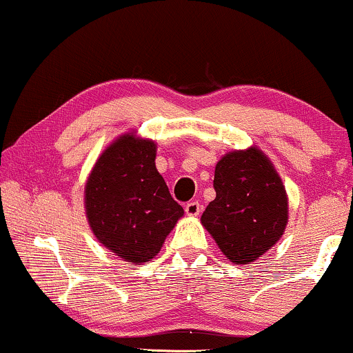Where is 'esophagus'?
<instances>
[{"instance_id":"34e87169","label":"esophagus","mask_w":353,"mask_h":353,"mask_svg":"<svg viewBox=\"0 0 353 353\" xmlns=\"http://www.w3.org/2000/svg\"><path fill=\"white\" fill-rule=\"evenodd\" d=\"M184 210L188 216H199L201 210H202V205L197 201H192V202H188V204H185Z\"/></svg>"}]
</instances>
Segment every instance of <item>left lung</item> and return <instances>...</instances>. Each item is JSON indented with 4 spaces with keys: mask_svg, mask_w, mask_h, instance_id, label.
Listing matches in <instances>:
<instances>
[{
    "mask_svg": "<svg viewBox=\"0 0 353 353\" xmlns=\"http://www.w3.org/2000/svg\"><path fill=\"white\" fill-rule=\"evenodd\" d=\"M216 199L201 221L228 259L249 264L282 237L287 196L272 163L259 149L232 151L216 165Z\"/></svg>",
    "mask_w": 353,
    "mask_h": 353,
    "instance_id": "obj_1",
    "label": "left lung"
}]
</instances>
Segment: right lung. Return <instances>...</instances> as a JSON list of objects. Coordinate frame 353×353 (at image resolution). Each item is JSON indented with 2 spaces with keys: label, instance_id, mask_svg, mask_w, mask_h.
<instances>
[{
  "label": "right lung",
  "instance_id": "1",
  "mask_svg": "<svg viewBox=\"0 0 353 353\" xmlns=\"http://www.w3.org/2000/svg\"><path fill=\"white\" fill-rule=\"evenodd\" d=\"M156 144L129 132L101 154L86 182L92 232L121 259L143 264L184 214L156 169Z\"/></svg>",
  "mask_w": 353,
  "mask_h": 353
}]
</instances>
